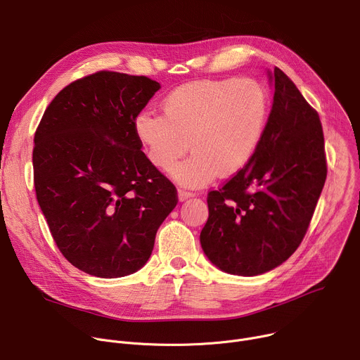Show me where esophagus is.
Masks as SVG:
<instances>
[{
  "label": "esophagus",
  "mask_w": 360,
  "mask_h": 360,
  "mask_svg": "<svg viewBox=\"0 0 360 360\" xmlns=\"http://www.w3.org/2000/svg\"><path fill=\"white\" fill-rule=\"evenodd\" d=\"M177 194H179V200H180V202H186L187 198H190V197H193V195H194L193 193L186 191V190H181V188L179 190V193H177Z\"/></svg>",
  "instance_id": "34e87169"
}]
</instances>
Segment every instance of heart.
I'll return each instance as SVG.
<instances>
[{"mask_svg": "<svg viewBox=\"0 0 360 360\" xmlns=\"http://www.w3.org/2000/svg\"><path fill=\"white\" fill-rule=\"evenodd\" d=\"M162 110L163 115L136 117L137 140L160 170L169 169L190 147V157L169 174L183 186L202 187L219 174L237 173L253 158L266 130L269 97L252 78L203 79L174 89Z\"/></svg>", "mask_w": 360, "mask_h": 360, "instance_id": "b5f03b06", "label": "heart"}]
</instances>
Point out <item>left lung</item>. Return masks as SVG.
I'll return each instance as SVG.
<instances>
[{"label": "left lung", "instance_id": "8db88e82", "mask_svg": "<svg viewBox=\"0 0 360 360\" xmlns=\"http://www.w3.org/2000/svg\"><path fill=\"white\" fill-rule=\"evenodd\" d=\"M267 77L274 96L263 139L250 162L209 193L200 233L207 259L237 276L263 274L295 253L328 173L317 112L282 70Z\"/></svg>", "mask_w": 360, "mask_h": 360}]
</instances>
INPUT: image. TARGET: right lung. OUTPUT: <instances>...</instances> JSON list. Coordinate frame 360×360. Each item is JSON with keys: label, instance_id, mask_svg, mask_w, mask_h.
<instances>
[{"label": "right lung", "instance_id": "1", "mask_svg": "<svg viewBox=\"0 0 360 360\" xmlns=\"http://www.w3.org/2000/svg\"><path fill=\"white\" fill-rule=\"evenodd\" d=\"M160 89L143 75H87L56 96L35 131L38 205L63 256L87 274L140 270L177 205L176 187L134 133L136 117Z\"/></svg>", "mask_w": 360, "mask_h": 360}]
</instances>
